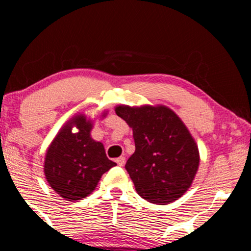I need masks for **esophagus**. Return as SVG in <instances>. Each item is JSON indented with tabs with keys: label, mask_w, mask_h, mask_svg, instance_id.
<instances>
[{
	"label": "esophagus",
	"mask_w": 251,
	"mask_h": 251,
	"mask_svg": "<svg viewBox=\"0 0 251 251\" xmlns=\"http://www.w3.org/2000/svg\"><path fill=\"white\" fill-rule=\"evenodd\" d=\"M116 162H117V164H118V165H119V166H124V165H125L126 159H125V157H123V155H122V157L117 158Z\"/></svg>",
	"instance_id": "obj_1"
}]
</instances>
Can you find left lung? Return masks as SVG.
Returning a JSON list of instances; mask_svg holds the SVG:
<instances>
[{
	"label": "left lung",
	"instance_id": "8db88e82",
	"mask_svg": "<svg viewBox=\"0 0 251 251\" xmlns=\"http://www.w3.org/2000/svg\"><path fill=\"white\" fill-rule=\"evenodd\" d=\"M116 113L133 131L134 153L125 169L145 201L165 205L188 191L200 166V151L185 124L164 105H118Z\"/></svg>",
	"mask_w": 251,
	"mask_h": 251
}]
</instances>
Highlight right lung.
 <instances>
[{
	"mask_svg": "<svg viewBox=\"0 0 251 251\" xmlns=\"http://www.w3.org/2000/svg\"><path fill=\"white\" fill-rule=\"evenodd\" d=\"M107 111L101 118L106 117ZM77 132H73V128ZM93 120L77 113L60 128L45 155L48 184L66 201H80L94 191L101 176L117 164L106 155L102 143L91 137Z\"/></svg>",
	"mask_w": 251,
	"mask_h": 251,
	"instance_id": "obj_1",
	"label": "right lung"
}]
</instances>
